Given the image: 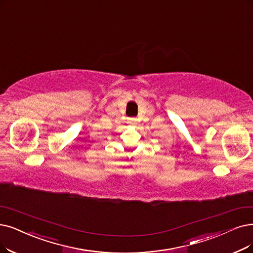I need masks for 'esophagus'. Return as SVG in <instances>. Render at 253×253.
<instances>
[{"label":"esophagus","mask_w":253,"mask_h":253,"mask_svg":"<svg viewBox=\"0 0 253 253\" xmlns=\"http://www.w3.org/2000/svg\"><path fill=\"white\" fill-rule=\"evenodd\" d=\"M128 123H129V124H132V125H135V124H136V119H134V118H130V119H128Z\"/></svg>","instance_id":"1"}]
</instances>
